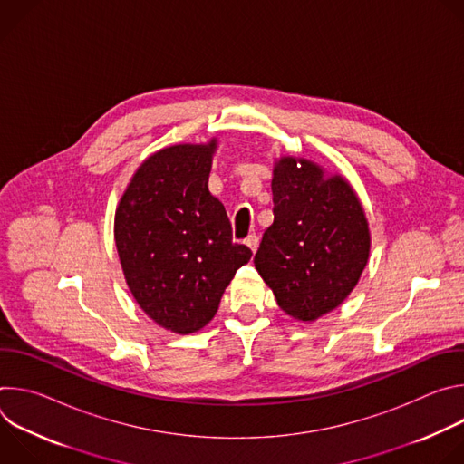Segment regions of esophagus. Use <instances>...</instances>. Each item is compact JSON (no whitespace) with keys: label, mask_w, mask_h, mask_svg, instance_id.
Instances as JSON below:
<instances>
[{"label":"esophagus","mask_w":464,"mask_h":464,"mask_svg":"<svg viewBox=\"0 0 464 464\" xmlns=\"http://www.w3.org/2000/svg\"><path fill=\"white\" fill-rule=\"evenodd\" d=\"M244 244H246V246L255 253V251H256V247H258V237H256L255 233H253V235H247V237H246V240H244Z\"/></svg>","instance_id":"esophagus-1"}]
</instances>
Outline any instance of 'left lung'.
Segmentation results:
<instances>
[{
    "mask_svg": "<svg viewBox=\"0 0 464 464\" xmlns=\"http://www.w3.org/2000/svg\"><path fill=\"white\" fill-rule=\"evenodd\" d=\"M272 192L274 224L255 268L281 310L310 323L356 288L371 253L369 220L349 179L306 158H277Z\"/></svg>",
    "mask_w": 464,
    "mask_h": 464,
    "instance_id": "left-lung-1",
    "label": "left lung"
}]
</instances>
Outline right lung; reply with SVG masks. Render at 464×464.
<instances>
[{
    "label": "right lung",
    "mask_w": 464,
    "mask_h": 464,
    "mask_svg": "<svg viewBox=\"0 0 464 464\" xmlns=\"http://www.w3.org/2000/svg\"><path fill=\"white\" fill-rule=\"evenodd\" d=\"M218 140L150 154L115 209L113 237L124 281L140 308L174 334H192L217 314L251 249L235 244L209 172Z\"/></svg>",
    "instance_id": "add662e5"
}]
</instances>
